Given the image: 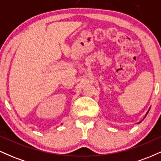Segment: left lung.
<instances>
[{"mask_svg":"<svg viewBox=\"0 0 161 161\" xmlns=\"http://www.w3.org/2000/svg\"><path fill=\"white\" fill-rule=\"evenodd\" d=\"M147 113H148V111H147ZM147 114H146V115H147Z\"/></svg>","mask_w":161,"mask_h":161,"instance_id":"obj_1","label":"left lung"}]
</instances>
